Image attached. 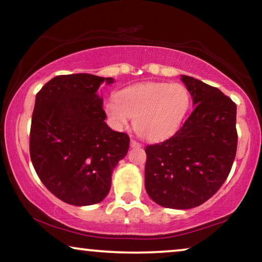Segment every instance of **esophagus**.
Wrapping results in <instances>:
<instances>
[{
  "mask_svg": "<svg viewBox=\"0 0 262 262\" xmlns=\"http://www.w3.org/2000/svg\"><path fill=\"white\" fill-rule=\"evenodd\" d=\"M131 147L132 148H139V147H142V144L139 143V142L136 141V139L131 138Z\"/></svg>",
  "mask_w": 262,
  "mask_h": 262,
  "instance_id": "obj_1",
  "label": "esophagus"
}]
</instances>
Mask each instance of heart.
<instances>
[{
  "label": "heart",
  "mask_w": 262,
  "mask_h": 262,
  "mask_svg": "<svg viewBox=\"0 0 262 262\" xmlns=\"http://www.w3.org/2000/svg\"><path fill=\"white\" fill-rule=\"evenodd\" d=\"M190 106V94L179 83H145L121 90L104 104L108 120L117 128L126 127L131 118L137 134L161 141L181 127Z\"/></svg>",
  "instance_id": "heart-1"
}]
</instances>
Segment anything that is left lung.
I'll list each match as a JSON object with an SVG mask.
<instances>
[{"label": "left lung", "instance_id": "left-lung-1", "mask_svg": "<svg viewBox=\"0 0 262 262\" xmlns=\"http://www.w3.org/2000/svg\"><path fill=\"white\" fill-rule=\"evenodd\" d=\"M195 108L183 126L145 147V190L166 208L202 205L222 188L237 150L236 103L218 88L182 76Z\"/></svg>", "mask_w": 262, "mask_h": 262}]
</instances>
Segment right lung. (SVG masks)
I'll return each mask as SVG.
<instances>
[{"mask_svg":"<svg viewBox=\"0 0 262 262\" xmlns=\"http://www.w3.org/2000/svg\"><path fill=\"white\" fill-rule=\"evenodd\" d=\"M112 78L88 73L56 76L36 95L30 156L36 173L53 195L73 206L101 202L110 192L112 172L125 158L130 137L113 131L101 83Z\"/></svg>","mask_w":262,"mask_h":262,"instance_id":"right-lung-1","label":"right lung"}]
</instances>
